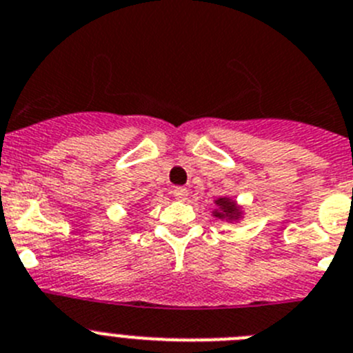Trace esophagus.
I'll return each mask as SVG.
<instances>
[{
    "label": "esophagus",
    "mask_w": 353,
    "mask_h": 353,
    "mask_svg": "<svg viewBox=\"0 0 353 353\" xmlns=\"http://www.w3.org/2000/svg\"><path fill=\"white\" fill-rule=\"evenodd\" d=\"M172 195H174V199L184 200L186 196H188V190L184 188V186H177V188L172 190Z\"/></svg>",
    "instance_id": "1"
}]
</instances>
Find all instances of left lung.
I'll return each mask as SVG.
<instances>
[{
  "mask_svg": "<svg viewBox=\"0 0 353 353\" xmlns=\"http://www.w3.org/2000/svg\"><path fill=\"white\" fill-rule=\"evenodd\" d=\"M216 209L212 211V216L216 218H220V220H227V221H236L241 218V209L237 208V204L232 199H227V196H221V199L214 200Z\"/></svg>",
  "mask_w": 353,
  "mask_h": 353,
  "instance_id": "obj_1",
  "label": "left lung"
}]
</instances>
